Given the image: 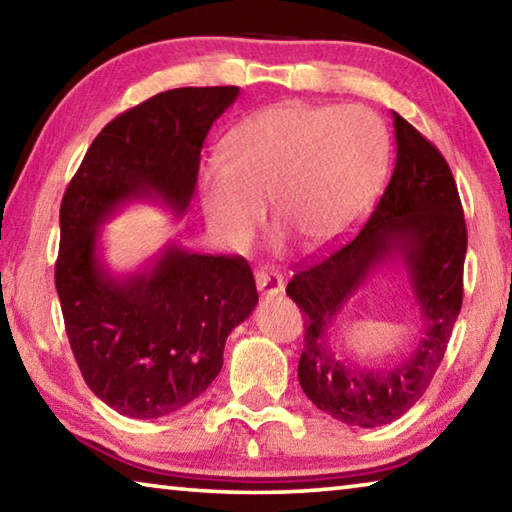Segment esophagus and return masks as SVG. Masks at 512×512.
Instances as JSON below:
<instances>
[{
    "label": "esophagus",
    "mask_w": 512,
    "mask_h": 512,
    "mask_svg": "<svg viewBox=\"0 0 512 512\" xmlns=\"http://www.w3.org/2000/svg\"><path fill=\"white\" fill-rule=\"evenodd\" d=\"M255 284H257L259 293L266 298H273V296H277V293L284 291V277L277 271H271V268H262V271H257Z\"/></svg>",
    "instance_id": "1"
}]
</instances>
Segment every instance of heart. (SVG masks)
I'll use <instances>...</instances> for the list:
<instances>
[{"mask_svg":"<svg viewBox=\"0 0 512 512\" xmlns=\"http://www.w3.org/2000/svg\"><path fill=\"white\" fill-rule=\"evenodd\" d=\"M225 160L201 171L210 228L248 246L273 203L277 223L323 248L348 235L384 183L391 135L363 106L284 101L255 112L225 137Z\"/></svg>","mask_w":512,"mask_h":512,"instance_id":"b5f03b06","label":"heart"}]
</instances>
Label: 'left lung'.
Wrapping results in <instances>:
<instances>
[{"instance_id": "8db88e82", "label": "left lung", "mask_w": 512, "mask_h": 512, "mask_svg": "<svg viewBox=\"0 0 512 512\" xmlns=\"http://www.w3.org/2000/svg\"><path fill=\"white\" fill-rule=\"evenodd\" d=\"M397 158L384 196L348 244L302 268L287 296L305 316L298 379L320 411L350 427H381L427 391L445 357L463 305L467 230L452 169L440 151L393 112ZM407 273L423 332L419 345L391 367H359L331 345L338 314L381 267Z\"/></svg>"}]
</instances>
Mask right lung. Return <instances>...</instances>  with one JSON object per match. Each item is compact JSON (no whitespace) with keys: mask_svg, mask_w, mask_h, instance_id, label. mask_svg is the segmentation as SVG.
<instances>
[{"mask_svg":"<svg viewBox=\"0 0 512 512\" xmlns=\"http://www.w3.org/2000/svg\"><path fill=\"white\" fill-rule=\"evenodd\" d=\"M237 97L235 85L178 88L126 110L94 137L63 196L56 291L69 345L90 391L126 418L194 402L221 372L228 334L257 307L239 255L169 241L137 271L115 275L101 253V225L128 203L187 214L205 137Z\"/></svg>","mask_w":512,"mask_h":512,"instance_id":"1","label":"right lung"}]
</instances>
